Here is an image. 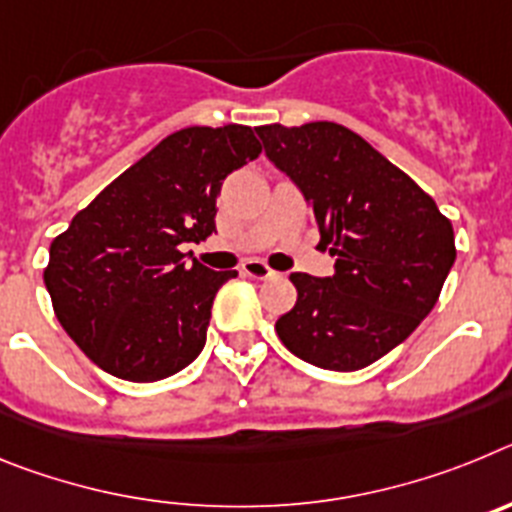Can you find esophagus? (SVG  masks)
I'll use <instances>...</instances> for the list:
<instances>
[{
    "mask_svg": "<svg viewBox=\"0 0 512 512\" xmlns=\"http://www.w3.org/2000/svg\"><path fill=\"white\" fill-rule=\"evenodd\" d=\"M243 274L251 279H271L277 277V271L271 269V266H266L264 261H246L243 264Z\"/></svg>",
    "mask_w": 512,
    "mask_h": 512,
    "instance_id": "34e87169",
    "label": "esophagus"
}]
</instances>
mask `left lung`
<instances>
[{
  "label": "left lung",
  "mask_w": 512,
  "mask_h": 512,
  "mask_svg": "<svg viewBox=\"0 0 512 512\" xmlns=\"http://www.w3.org/2000/svg\"><path fill=\"white\" fill-rule=\"evenodd\" d=\"M266 156L312 205L328 279L295 271L297 302L277 320L295 356L330 372L374 364L433 310L454 266L451 220L431 194L338 122L256 128Z\"/></svg>",
  "instance_id": "1"
}]
</instances>
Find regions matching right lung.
<instances>
[{"label":"right lung","mask_w":512,"mask_h":512,"mask_svg":"<svg viewBox=\"0 0 512 512\" xmlns=\"http://www.w3.org/2000/svg\"><path fill=\"white\" fill-rule=\"evenodd\" d=\"M259 153L248 125L171 133L53 238V312L99 369L158 382L200 356L212 300L238 271L187 261L179 246L212 235L223 179Z\"/></svg>","instance_id":"1"}]
</instances>
